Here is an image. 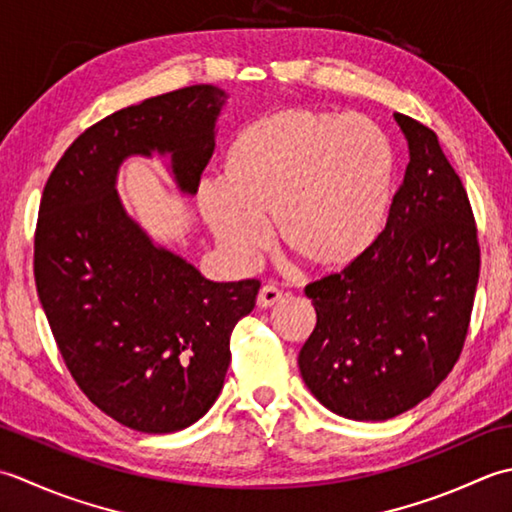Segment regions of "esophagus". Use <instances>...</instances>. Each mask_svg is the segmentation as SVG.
<instances>
[{"mask_svg":"<svg viewBox=\"0 0 512 512\" xmlns=\"http://www.w3.org/2000/svg\"><path fill=\"white\" fill-rule=\"evenodd\" d=\"M283 298V291H280L274 283H267L258 291V307H271Z\"/></svg>","mask_w":512,"mask_h":512,"instance_id":"1","label":"esophagus"}]
</instances>
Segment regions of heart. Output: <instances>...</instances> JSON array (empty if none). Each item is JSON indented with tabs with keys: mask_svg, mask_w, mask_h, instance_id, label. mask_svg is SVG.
I'll return each instance as SVG.
<instances>
[{
	"mask_svg": "<svg viewBox=\"0 0 512 512\" xmlns=\"http://www.w3.org/2000/svg\"><path fill=\"white\" fill-rule=\"evenodd\" d=\"M393 156L378 125L314 108L258 117L229 141L218 183L198 207L236 258L265 243V218L302 263L338 269L367 249L387 216Z\"/></svg>",
	"mask_w": 512,
	"mask_h": 512,
	"instance_id": "heart-1",
	"label": "heart"
}]
</instances>
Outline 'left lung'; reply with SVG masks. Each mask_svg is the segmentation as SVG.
<instances>
[{
  "label": "left lung",
  "instance_id": "1",
  "mask_svg": "<svg viewBox=\"0 0 512 512\" xmlns=\"http://www.w3.org/2000/svg\"><path fill=\"white\" fill-rule=\"evenodd\" d=\"M409 165L387 227L338 274L305 287L316 329L300 375L336 415L382 422L413 409L460 358L471 322L479 243L468 194L437 134L395 112Z\"/></svg>",
  "mask_w": 512,
  "mask_h": 512
}]
</instances>
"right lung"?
Instances as JSON below:
<instances>
[{
    "instance_id": "obj_1",
    "label": "right lung",
    "mask_w": 512,
    "mask_h": 512,
    "mask_svg": "<svg viewBox=\"0 0 512 512\" xmlns=\"http://www.w3.org/2000/svg\"><path fill=\"white\" fill-rule=\"evenodd\" d=\"M227 95L190 86L123 108L79 134L52 170L35 232V283L68 371L88 400L141 433L187 429L212 409L232 360L229 336L260 280H207L152 243L123 210L128 156H172L196 194Z\"/></svg>"
}]
</instances>
